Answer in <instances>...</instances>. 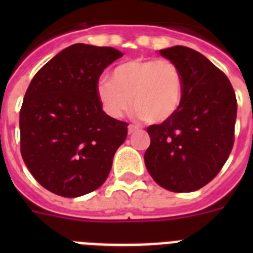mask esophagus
<instances>
[{"mask_svg": "<svg viewBox=\"0 0 253 253\" xmlns=\"http://www.w3.org/2000/svg\"><path fill=\"white\" fill-rule=\"evenodd\" d=\"M139 130V126H137V125H129L128 126V133L129 134H133L134 131Z\"/></svg>", "mask_w": 253, "mask_h": 253, "instance_id": "34e87169", "label": "esophagus"}]
</instances>
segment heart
I'll return each instance as SVG.
<instances>
[{"label":"heart","mask_w":253,"mask_h":253,"mask_svg":"<svg viewBox=\"0 0 253 253\" xmlns=\"http://www.w3.org/2000/svg\"><path fill=\"white\" fill-rule=\"evenodd\" d=\"M96 96L105 113L122 118L134 107L151 124L169 120L180 109L184 76L169 59L137 58L119 64L110 78L96 84Z\"/></svg>","instance_id":"obj_1"}]
</instances>
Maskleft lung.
Listing matches in <instances>:
<instances>
[{"instance_id": "8db88e82", "label": "left lung", "mask_w": 253, "mask_h": 253, "mask_svg": "<svg viewBox=\"0 0 253 253\" xmlns=\"http://www.w3.org/2000/svg\"><path fill=\"white\" fill-rule=\"evenodd\" d=\"M184 76V96L171 119L151 125L144 163L160 186L191 193L213 180L234 142L237 100L227 76L199 51L182 45L158 50Z\"/></svg>"}]
</instances>
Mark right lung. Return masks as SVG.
Listing matches in <instances>:
<instances>
[{"instance_id": "obj_1", "label": "right lung", "mask_w": 253, "mask_h": 253, "mask_svg": "<svg viewBox=\"0 0 253 253\" xmlns=\"http://www.w3.org/2000/svg\"><path fill=\"white\" fill-rule=\"evenodd\" d=\"M123 53L73 44L31 80L20 111L21 156L50 193L77 198L99 189L110 173L128 124L106 115L96 96L100 75Z\"/></svg>"}]
</instances>
